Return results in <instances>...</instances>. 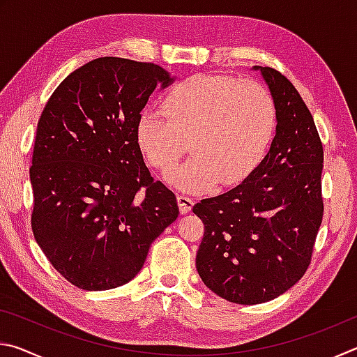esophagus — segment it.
Masks as SVG:
<instances>
[{
    "label": "esophagus",
    "instance_id": "34e87169",
    "mask_svg": "<svg viewBox=\"0 0 357 357\" xmlns=\"http://www.w3.org/2000/svg\"><path fill=\"white\" fill-rule=\"evenodd\" d=\"M178 204H179L181 214H187L193 206V200L185 195H178Z\"/></svg>",
    "mask_w": 357,
    "mask_h": 357
}]
</instances>
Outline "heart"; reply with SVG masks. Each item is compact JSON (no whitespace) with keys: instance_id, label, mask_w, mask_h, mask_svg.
Segmentation results:
<instances>
[{"instance_id":"1","label":"heart","mask_w":357,"mask_h":357,"mask_svg":"<svg viewBox=\"0 0 357 357\" xmlns=\"http://www.w3.org/2000/svg\"><path fill=\"white\" fill-rule=\"evenodd\" d=\"M165 113L146 108L137 121V142L151 167L167 172L185 153L192 157L167 176L179 190L204 192L243 181L273 140L275 107L255 80L195 75L165 99Z\"/></svg>"}]
</instances>
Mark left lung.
Returning <instances> with one entry per match:
<instances>
[{"instance_id": "1", "label": "left lung", "mask_w": 357, "mask_h": 357, "mask_svg": "<svg viewBox=\"0 0 357 357\" xmlns=\"http://www.w3.org/2000/svg\"><path fill=\"white\" fill-rule=\"evenodd\" d=\"M275 107V135L243 183L193 206L204 223L197 271L234 304H261L288 291L309 268L323 220V144L293 83L253 66Z\"/></svg>"}]
</instances>
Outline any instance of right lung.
Returning a JSON list of instances; mask_svg holds the SVG:
<instances>
[{
    "label": "right lung",
    "instance_id": "right-lung-1",
    "mask_svg": "<svg viewBox=\"0 0 357 357\" xmlns=\"http://www.w3.org/2000/svg\"><path fill=\"white\" fill-rule=\"evenodd\" d=\"M174 80L157 64L105 56L72 72L48 99L29 168L31 227L72 285L104 291L130 282L176 220V197L151 176L135 134L149 96Z\"/></svg>",
    "mask_w": 357,
    "mask_h": 357
}]
</instances>
